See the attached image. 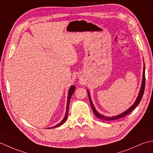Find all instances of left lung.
Segmentation results:
<instances>
[{
	"instance_id": "obj_1",
	"label": "left lung",
	"mask_w": 153,
	"mask_h": 153,
	"mask_svg": "<svg viewBox=\"0 0 153 153\" xmlns=\"http://www.w3.org/2000/svg\"><path fill=\"white\" fill-rule=\"evenodd\" d=\"M145 64H144V68H143V81H142V85H141V90H140V92H139V96L137 97V100H136V101L135 102V103L130 108H129L128 110H126V112H123L121 114H120L118 116H113V117H106V116H104L101 114H100L98 112H97V110H95V107H94L92 101H91V99L90 98V95H89V91H87L88 93V95H89V101H90V104H91V108L93 109V111L95 114V115L97 117V118L100 119V120H117V119H119V118H123V117L126 116V115H128V114L130 113L133 110H134L136 106H137L140 101L141 100V99L143 96V93H144V91H145Z\"/></svg>"
}]
</instances>
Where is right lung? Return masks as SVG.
I'll list each match as a JSON object with an SVG mask.
<instances>
[{
	"instance_id": "obj_1",
	"label": "right lung",
	"mask_w": 153,
	"mask_h": 153,
	"mask_svg": "<svg viewBox=\"0 0 153 153\" xmlns=\"http://www.w3.org/2000/svg\"><path fill=\"white\" fill-rule=\"evenodd\" d=\"M75 89H76V87L74 86V85L71 86V87H70V89H69V93H68V102H67V109H66V115H65L64 118L62 120L61 122H60L59 123H58V124H57L56 126H54V127H52V128H50L49 129L54 128H56V127H58V126H61L62 124H63V123H64L65 122H66V119H67V118H68V108H69L70 100V99H71V96H72V95H73V93H74V92Z\"/></svg>"
}]
</instances>
